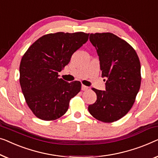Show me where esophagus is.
Returning a JSON list of instances; mask_svg holds the SVG:
<instances>
[{"label": "esophagus", "instance_id": "1", "mask_svg": "<svg viewBox=\"0 0 158 158\" xmlns=\"http://www.w3.org/2000/svg\"><path fill=\"white\" fill-rule=\"evenodd\" d=\"M81 89H82V90H87L88 89V87L84 85H82Z\"/></svg>", "mask_w": 158, "mask_h": 158}]
</instances>
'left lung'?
Returning a JSON list of instances; mask_svg holds the SVG:
<instances>
[{
  "label": "left lung",
  "instance_id": "1",
  "mask_svg": "<svg viewBox=\"0 0 158 158\" xmlns=\"http://www.w3.org/2000/svg\"><path fill=\"white\" fill-rule=\"evenodd\" d=\"M89 38L107 81L106 90L92 88L97 100L88 111L101 122L113 123L126 115L135 101L141 83L140 60L133 48L113 33H90Z\"/></svg>",
  "mask_w": 158,
  "mask_h": 158
}]
</instances>
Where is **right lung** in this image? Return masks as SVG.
<instances>
[{"label": "right lung", "instance_id": "obj_1", "mask_svg": "<svg viewBox=\"0 0 158 158\" xmlns=\"http://www.w3.org/2000/svg\"><path fill=\"white\" fill-rule=\"evenodd\" d=\"M89 33L58 32L43 35L28 48L20 64V84L36 117L55 120L67 112L70 100L81 89L79 81L58 77L72 55L88 40Z\"/></svg>", "mask_w": 158, "mask_h": 158}]
</instances>
